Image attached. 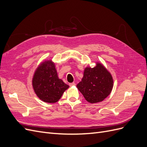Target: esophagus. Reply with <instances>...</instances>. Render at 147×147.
I'll return each instance as SVG.
<instances>
[{
  "mask_svg": "<svg viewBox=\"0 0 147 147\" xmlns=\"http://www.w3.org/2000/svg\"><path fill=\"white\" fill-rule=\"evenodd\" d=\"M75 83H71L69 84V86H75Z\"/></svg>",
  "mask_w": 147,
  "mask_h": 147,
  "instance_id": "esophagus-1",
  "label": "esophagus"
}]
</instances>
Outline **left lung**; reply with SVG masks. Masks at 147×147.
Here are the masks:
<instances>
[{"label": "left lung", "instance_id": "left-lung-1", "mask_svg": "<svg viewBox=\"0 0 147 147\" xmlns=\"http://www.w3.org/2000/svg\"><path fill=\"white\" fill-rule=\"evenodd\" d=\"M113 86L112 75L99 63L94 67L84 69L82 81L77 85L84 99L91 104L104 100L112 92Z\"/></svg>", "mask_w": 147, "mask_h": 147}]
</instances>
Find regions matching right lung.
<instances>
[{
  "label": "right lung",
  "instance_id": "right-lung-1",
  "mask_svg": "<svg viewBox=\"0 0 147 147\" xmlns=\"http://www.w3.org/2000/svg\"><path fill=\"white\" fill-rule=\"evenodd\" d=\"M32 87L40 99L47 103H55L69 86L59 78L55 63L49 60L42 62L35 70Z\"/></svg>",
  "mask_w": 147,
  "mask_h": 147
}]
</instances>
